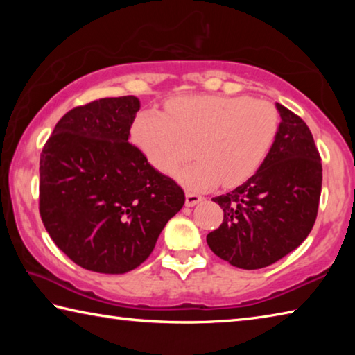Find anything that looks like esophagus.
Returning a JSON list of instances; mask_svg holds the SVG:
<instances>
[{
  "label": "esophagus",
  "instance_id": "1",
  "mask_svg": "<svg viewBox=\"0 0 355 355\" xmlns=\"http://www.w3.org/2000/svg\"><path fill=\"white\" fill-rule=\"evenodd\" d=\"M203 197L199 194H194V192H186V207H194L197 203L202 202Z\"/></svg>",
  "mask_w": 355,
  "mask_h": 355
}]
</instances>
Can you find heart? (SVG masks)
<instances>
[{
  "mask_svg": "<svg viewBox=\"0 0 355 355\" xmlns=\"http://www.w3.org/2000/svg\"><path fill=\"white\" fill-rule=\"evenodd\" d=\"M166 111L137 112L131 141L155 169L172 173L186 158L184 139L197 137L199 159L177 173L191 191L244 183L263 166L279 131L275 107L244 95H183L167 101Z\"/></svg>",
  "mask_w": 355,
  "mask_h": 355,
  "instance_id": "heart-1",
  "label": "heart"
}]
</instances>
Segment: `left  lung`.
Masks as SVG:
<instances>
[{
  "instance_id": "1",
  "label": "left lung",
  "mask_w": 355,
  "mask_h": 355,
  "mask_svg": "<svg viewBox=\"0 0 355 355\" xmlns=\"http://www.w3.org/2000/svg\"><path fill=\"white\" fill-rule=\"evenodd\" d=\"M280 114L274 146L248 182L213 197L224 220L207 235L216 255L232 266L260 269L299 248L313 228L322 166L307 123L275 103Z\"/></svg>"
}]
</instances>
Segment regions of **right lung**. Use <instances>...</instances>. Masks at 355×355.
Here are the masks:
<instances>
[{
	"mask_svg": "<svg viewBox=\"0 0 355 355\" xmlns=\"http://www.w3.org/2000/svg\"><path fill=\"white\" fill-rule=\"evenodd\" d=\"M135 95L73 107L40 155L39 209L55 244L78 266L125 274L152 254L184 192L130 144Z\"/></svg>",
	"mask_w": 355,
	"mask_h": 355,
	"instance_id": "add662e5",
	"label": "right lung"
}]
</instances>
